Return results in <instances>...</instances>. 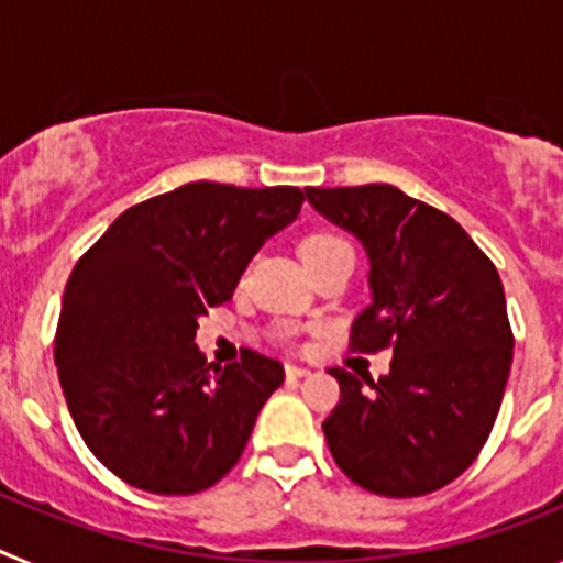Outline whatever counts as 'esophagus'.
I'll return each instance as SVG.
<instances>
[{
	"mask_svg": "<svg viewBox=\"0 0 563 563\" xmlns=\"http://www.w3.org/2000/svg\"><path fill=\"white\" fill-rule=\"evenodd\" d=\"M285 375H287V380H301V377H307L310 375V369H307V366H287L285 369Z\"/></svg>",
	"mask_w": 563,
	"mask_h": 563,
	"instance_id": "34e87169",
	"label": "esophagus"
}]
</instances>
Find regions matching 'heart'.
Instances as JSON below:
<instances>
[{
	"instance_id": "heart-1",
	"label": "heart",
	"mask_w": 563,
	"mask_h": 563,
	"mask_svg": "<svg viewBox=\"0 0 563 563\" xmlns=\"http://www.w3.org/2000/svg\"><path fill=\"white\" fill-rule=\"evenodd\" d=\"M338 242H341V239L330 236V233H316V236L305 239V245H301V253H305V256H312V253L327 251V247L338 245Z\"/></svg>"
}]
</instances>
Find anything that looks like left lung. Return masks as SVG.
<instances>
[{
	"mask_svg": "<svg viewBox=\"0 0 563 563\" xmlns=\"http://www.w3.org/2000/svg\"><path fill=\"white\" fill-rule=\"evenodd\" d=\"M305 194L369 258L372 301L352 343L395 352L377 380L330 369L341 402L324 420L327 445L372 494H431L476 460L505 397L514 332L499 273L460 222L397 186Z\"/></svg>",
	"mask_w": 563,
	"mask_h": 563,
	"instance_id": "8db88e82",
	"label": "left lung"
}]
</instances>
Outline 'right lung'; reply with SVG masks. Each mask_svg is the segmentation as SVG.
Wrapping results in <instances>:
<instances>
[{
    "mask_svg": "<svg viewBox=\"0 0 563 563\" xmlns=\"http://www.w3.org/2000/svg\"><path fill=\"white\" fill-rule=\"evenodd\" d=\"M301 202L292 186L186 183L123 211L78 258L53 352L78 434L114 476L186 496L236 465L285 369L253 350L211 366L197 321Z\"/></svg>",
    "mask_w": 563,
    "mask_h": 563,
    "instance_id": "add662e5",
    "label": "right lung"
}]
</instances>
